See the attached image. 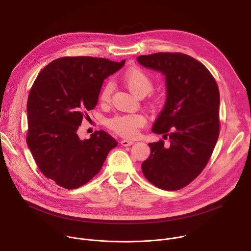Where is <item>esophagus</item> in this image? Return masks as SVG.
I'll return each instance as SVG.
<instances>
[{
    "label": "esophagus",
    "mask_w": 251,
    "mask_h": 251,
    "mask_svg": "<svg viewBox=\"0 0 251 251\" xmlns=\"http://www.w3.org/2000/svg\"><path fill=\"white\" fill-rule=\"evenodd\" d=\"M121 145L124 146V147H127V146H131L134 144V141H130V140H122L121 142Z\"/></svg>",
    "instance_id": "34e87169"
}]
</instances>
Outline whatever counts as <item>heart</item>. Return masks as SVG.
<instances>
[{
    "label": "heart",
    "instance_id": "1",
    "mask_svg": "<svg viewBox=\"0 0 251 251\" xmlns=\"http://www.w3.org/2000/svg\"><path fill=\"white\" fill-rule=\"evenodd\" d=\"M123 83L128 90L137 97H144L153 89V81L151 77L140 68H130L122 77ZM113 92L111 82L106 83L100 93L101 102H108ZM146 123V118L142 114H119L107 121L112 131L125 138H134L138 135L139 128Z\"/></svg>",
    "mask_w": 251,
    "mask_h": 251
}]
</instances>
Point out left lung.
Instances as JSON below:
<instances>
[{
    "label": "left lung",
    "instance_id": "1",
    "mask_svg": "<svg viewBox=\"0 0 251 251\" xmlns=\"http://www.w3.org/2000/svg\"><path fill=\"white\" fill-rule=\"evenodd\" d=\"M138 62L165 75L166 102L152 131L170 139L149 143L142 172L154 186L176 191L188 186L206 166L220 135V91L208 69L180 52L140 55Z\"/></svg>",
    "mask_w": 251,
    "mask_h": 251
}]
</instances>
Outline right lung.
<instances>
[{
    "label": "right lung",
    "mask_w": 251,
    "mask_h": 251,
    "mask_svg": "<svg viewBox=\"0 0 251 251\" xmlns=\"http://www.w3.org/2000/svg\"><path fill=\"white\" fill-rule=\"evenodd\" d=\"M125 64L107 58L65 56L49 63L28 94L26 143L41 172L64 189L98 174L116 140L103 130L80 140L77 129L94 109L104 79Z\"/></svg>",
    "instance_id": "right-lung-1"
}]
</instances>
